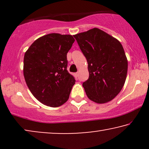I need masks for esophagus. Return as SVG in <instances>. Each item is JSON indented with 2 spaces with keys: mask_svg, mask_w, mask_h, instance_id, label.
Instances as JSON below:
<instances>
[{
  "mask_svg": "<svg viewBox=\"0 0 149 149\" xmlns=\"http://www.w3.org/2000/svg\"><path fill=\"white\" fill-rule=\"evenodd\" d=\"M74 75L77 77H78V75H79V73H78V72H75V73H74Z\"/></svg>",
  "mask_w": 149,
  "mask_h": 149,
  "instance_id": "esophagus-1",
  "label": "esophagus"
}]
</instances>
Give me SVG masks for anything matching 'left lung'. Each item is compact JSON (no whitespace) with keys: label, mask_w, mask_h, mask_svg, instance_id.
I'll return each mask as SVG.
<instances>
[{"label":"left lung","mask_w":149,"mask_h":149,"mask_svg":"<svg viewBox=\"0 0 149 149\" xmlns=\"http://www.w3.org/2000/svg\"><path fill=\"white\" fill-rule=\"evenodd\" d=\"M88 64L89 79L83 83L91 100L107 103L125 84L127 60L119 40L98 28L74 35Z\"/></svg>","instance_id":"1"}]
</instances>
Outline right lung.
<instances>
[{"label": "right lung", "mask_w": 149, "mask_h": 149, "mask_svg": "<svg viewBox=\"0 0 149 149\" xmlns=\"http://www.w3.org/2000/svg\"><path fill=\"white\" fill-rule=\"evenodd\" d=\"M74 38L70 34H48L26 51L24 76L32 95L45 105L58 107L69 98L75 79L67 70V53Z\"/></svg>", "instance_id": "1"}]
</instances>
